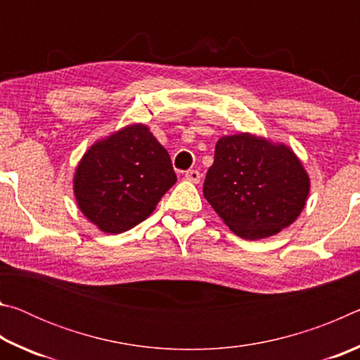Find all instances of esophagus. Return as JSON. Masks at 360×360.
<instances>
[{"instance_id": "34e87169", "label": "esophagus", "mask_w": 360, "mask_h": 360, "mask_svg": "<svg viewBox=\"0 0 360 360\" xmlns=\"http://www.w3.org/2000/svg\"><path fill=\"white\" fill-rule=\"evenodd\" d=\"M186 179L198 184L200 179H202V174H200V172H197V169H188V172H186Z\"/></svg>"}]
</instances>
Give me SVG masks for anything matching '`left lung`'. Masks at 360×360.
<instances>
[{
    "mask_svg": "<svg viewBox=\"0 0 360 360\" xmlns=\"http://www.w3.org/2000/svg\"><path fill=\"white\" fill-rule=\"evenodd\" d=\"M308 193L309 178L292 149L251 133L219 139L203 184L208 203L245 240L266 238L289 227Z\"/></svg>",
    "mask_w": 360,
    "mask_h": 360,
    "instance_id": "8db88e82",
    "label": "left lung"
}]
</instances>
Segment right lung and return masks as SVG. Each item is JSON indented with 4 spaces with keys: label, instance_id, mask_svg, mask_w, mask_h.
Segmentation results:
<instances>
[{
    "label": "right lung",
    "instance_id": "add662e5",
    "mask_svg": "<svg viewBox=\"0 0 360 360\" xmlns=\"http://www.w3.org/2000/svg\"><path fill=\"white\" fill-rule=\"evenodd\" d=\"M174 182L167 149L148 127L135 124L85 152L75 173V197L101 231L122 233L148 219Z\"/></svg>",
    "mask_w": 360,
    "mask_h": 360
}]
</instances>
